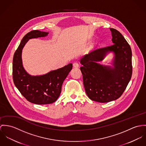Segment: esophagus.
<instances>
[{"mask_svg":"<svg viewBox=\"0 0 146 146\" xmlns=\"http://www.w3.org/2000/svg\"><path fill=\"white\" fill-rule=\"evenodd\" d=\"M73 66H74V68H78V67L80 66V65H79V64H78V63L75 62V63H73Z\"/></svg>","mask_w":146,"mask_h":146,"instance_id":"34e87169","label":"esophagus"}]
</instances>
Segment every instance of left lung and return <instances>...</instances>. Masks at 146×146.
<instances>
[{"instance_id":"1","label":"left lung","mask_w":146,"mask_h":146,"mask_svg":"<svg viewBox=\"0 0 146 146\" xmlns=\"http://www.w3.org/2000/svg\"><path fill=\"white\" fill-rule=\"evenodd\" d=\"M110 30L113 45L95 49L80 59L86 93L91 100L102 103L120 97L132 74L130 46L121 33L114 29ZM110 52L114 54L112 66L98 63Z\"/></svg>"}]
</instances>
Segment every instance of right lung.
<instances>
[{
	"mask_svg": "<svg viewBox=\"0 0 146 146\" xmlns=\"http://www.w3.org/2000/svg\"><path fill=\"white\" fill-rule=\"evenodd\" d=\"M49 33L33 30L22 38L13 59V79L21 94L29 102L37 105L50 104L59 97L62 86L72 69V64L51 70L40 76H31L22 64V51L27 42L31 38L45 37Z\"/></svg>",
	"mask_w": 146,
	"mask_h": 146,
	"instance_id": "obj_1",
	"label": "right lung"
}]
</instances>
